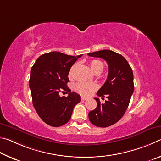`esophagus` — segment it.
<instances>
[{
	"label": "esophagus",
	"instance_id": "obj_1",
	"mask_svg": "<svg viewBox=\"0 0 161 161\" xmlns=\"http://www.w3.org/2000/svg\"><path fill=\"white\" fill-rule=\"evenodd\" d=\"M80 99H81V100H86L87 99H88V98H87V97H80Z\"/></svg>",
	"mask_w": 161,
	"mask_h": 161
}]
</instances>
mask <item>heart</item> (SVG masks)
<instances>
[{
	"mask_svg": "<svg viewBox=\"0 0 161 161\" xmlns=\"http://www.w3.org/2000/svg\"><path fill=\"white\" fill-rule=\"evenodd\" d=\"M76 66H77V64H74L70 69L69 72V76L70 78H72L73 76ZM90 66L94 73H100V74L103 72L105 65L103 61L95 59L90 62ZM74 88L75 91L79 94L84 95V96H88L97 88V85L95 83L80 82L75 84Z\"/></svg>",
	"mask_w": 161,
	"mask_h": 161,
	"instance_id": "heart-1",
	"label": "heart"
}]
</instances>
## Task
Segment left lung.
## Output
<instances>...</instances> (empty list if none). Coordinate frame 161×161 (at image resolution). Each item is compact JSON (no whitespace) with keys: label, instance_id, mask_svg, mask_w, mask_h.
<instances>
[{"label":"left lung","instance_id":"obj_1","mask_svg":"<svg viewBox=\"0 0 161 161\" xmlns=\"http://www.w3.org/2000/svg\"><path fill=\"white\" fill-rule=\"evenodd\" d=\"M92 57L102 58L109 67L108 76L97 95L108 98L100 103L98 98L97 108L88 114L91 122L99 127H108L117 123L127 109L134 92V75L125 58L111 50H101L88 53Z\"/></svg>","mask_w":161,"mask_h":161}]
</instances>
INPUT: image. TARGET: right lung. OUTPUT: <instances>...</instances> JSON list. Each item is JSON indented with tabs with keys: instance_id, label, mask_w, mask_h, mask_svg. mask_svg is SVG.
I'll return each mask as SVG.
<instances>
[{
	"instance_id": "1",
	"label": "right lung",
	"mask_w": 161,
	"mask_h": 161,
	"mask_svg": "<svg viewBox=\"0 0 161 161\" xmlns=\"http://www.w3.org/2000/svg\"><path fill=\"white\" fill-rule=\"evenodd\" d=\"M82 54L77 56L53 52L41 55L30 71V88L36 112L44 122L52 126L64 125L71 117L73 109L80 97L70 92L67 83L69 70ZM69 92L61 97L59 92Z\"/></svg>"
}]
</instances>
